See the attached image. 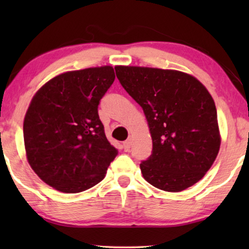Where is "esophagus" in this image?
<instances>
[{"label": "esophagus", "mask_w": 249, "mask_h": 249, "mask_svg": "<svg viewBox=\"0 0 249 249\" xmlns=\"http://www.w3.org/2000/svg\"><path fill=\"white\" fill-rule=\"evenodd\" d=\"M123 148H124L125 151H128L129 150V148H130V141L129 140L123 142Z\"/></svg>", "instance_id": "1"}]
</instances>
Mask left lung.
<instances>
[{
	"mask_svg": "<svg viewBox=\"0 0 249 249\" xmlns=\"http://www.w3.org/2000/svg\"><path fill=\"white\" fill-rule=\"evenodd\" d=\"M126 92L142 107L153 151L141 163L144 179L179 192L203 178L220 150L215 103L192 75L147 67H115Z\"/></svg>",
	"mask_w": 249,
	"mask_h": 249,
	"instance_id": "obj_1",
	"label": "left lung"
}]
</instances>
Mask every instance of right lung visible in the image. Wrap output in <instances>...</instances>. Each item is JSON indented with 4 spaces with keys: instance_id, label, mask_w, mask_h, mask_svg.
I'll return each mask as SVG.
<instances>
[{
    "instance_id": "obj_1",
    "label": "right lung",
    "mask_w": 249,
    "mask_h": 249,
    "mask_svg": "<svg viewBox=\"0 0 249 249\" xmlns=\"http://www.w3.org/2000/svg\"><path fill=\"white\" fill-rule=\"evenodd\" d=\"M114 79L111 66L69 71L34 95L23 126L27 160L56 190L78 193L94 187L117 156L98 113Z\"/></svg>"
}]
</instances>
